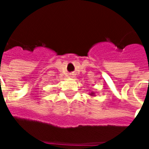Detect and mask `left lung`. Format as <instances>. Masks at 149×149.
I'll use <instances>...</instances> for the list:
<instances>
[{
  "label": "left lung",
  "instance_id": "8db88e82",
  "mask_svg": "<svg viewBox=\"0 0 149 149\" xmlns=\"http://www.w3.org/2000/svg\"><path fill=\"white\" fill-rule=\"evenodd\" d=\"M89 95H90L91 97H94V96H95V93H94V92H92L91 93H89Z\"/></svg>",
  "mask_w": 149,
  "mask_h": 149
}]
</instances>
